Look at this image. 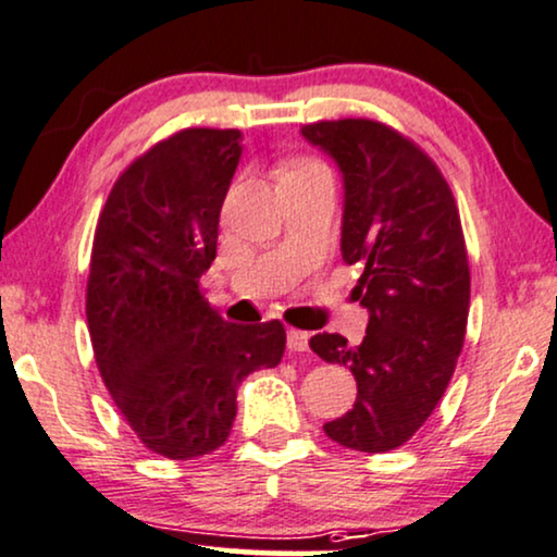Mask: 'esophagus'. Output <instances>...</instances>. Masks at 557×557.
Segmentation results:
<instances>
[{"mask_svg": "<svg viewBox=\"0 0 557 557\" xmlns=\"http://www.w3.org/2000/svg\"><path fill=\"white\" fill-rule=\"evenodd\" d=\"M288 350L307 352L309 350V332L305 330H288Z\"/></svg>", "mask_w": 557, "mask_h": 557, "instance_id": "1", "label": "esophagus"}]
</instances>
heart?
I'll return each mask as SVG.
<instances>
[{
  "label": "heart",
  "instance_id": "heart-1",
  "mask_svg": "<svg viewBox=\"0 0 557 557\" xmlns=\"http://www.w3.org/2000/svg\"><path fill=\"white\" fill-rule=\"evenodd\" d=\"M305 165H320V163H314V161H305V163H296L294 169H305Z\"/></svg>",
  "mask_w": 557,
  "mask_h": 557
}]
</instances>
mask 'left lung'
Instances as JSON below:
<instances>
[{
    "mask_svg": "<svg viewBox=\"0 0 557 557\" xmlns=\"http://www.w3.org/2000/svg\"><path fill=\"white\" fill-rule=\"evenodd\" d=\"M301 133L343 171V261L363 269L356 294L371 312L360 345L337 332L309 341L358 384L352 409L324 432L350 450L388 453L428 422L463 350L471 269L460 212L437 163L386 122L320 120Z\"/></svg>",
    "mask_w": 557,
    "mask_h": 557,
    "instance_id": "1",
    "label": "left lung"
}]
</instances>
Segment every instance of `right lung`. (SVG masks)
<instances>
[{
	"mask_svg": "<svg viewBox=\"0 0 557 557\" xmlns=\"http://www.w3.org/2000/svg\"><path fill=\"white\" fill-rule=\"evenodd\" d=\"M243 133L184 127L114 182L94 230L86 322L107 392L137 440L189 460L225 445L237 386L281 363L278 320L230 324L199 278L216 256L220 209Z\"/></svg>",
	"mask_w": 557,
	"mask_h": 557,
	"instance_id": "1",
	"label": "right lung"
}]
</instances>
